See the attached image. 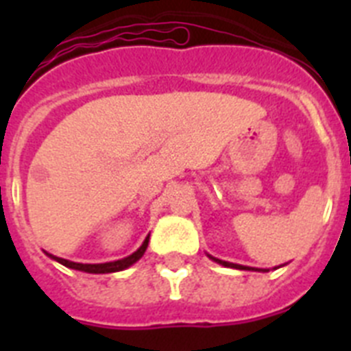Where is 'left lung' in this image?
Segmentation results:
<instances>
[{
  "label": "left lung",
  "instance_id": "8db88e82",
  "mask_svg": "<svg viewBox=\"0 0 351 351\" xmlns=\"http://www.w3.org/2000/svg\"><path fill=\"white\" fill-rule=\"evenodd\" d=\"M213 262L219 263V265H225V267H232V269H241V271H258V272H269V271H263V269H255V267H247V265H239V263H232V262H225V260H219V258H214V256L207 255ZM276 269V267H274Z\"/></svg>",
  "mask_w": 351,
  "mask_h": 351
}]
</instances>
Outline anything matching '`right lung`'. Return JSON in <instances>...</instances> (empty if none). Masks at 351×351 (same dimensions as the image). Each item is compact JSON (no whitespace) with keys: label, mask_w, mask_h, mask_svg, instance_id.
<instances>
[{"label":"right lung","mask_w":351,"mask_h":351,"mask_svg":"<svg viewBox=\"0 0 351 351\" xmlns=\"http://www.w3.org/2000/svg\"><path fill=\"white\" fill-rule=\"evenodd\" d=\"M147 244H149V234L147 237L144 239V243L142 246L138 247L137 251H133L132 255L126 256V258H121V260H114V262H105V263H79V262H71V260H64L60 258V256L51 255L45 251V255L49 258L56 260V262H60L61 265L68 269H75V271H82V272H89V274H108V272H119V271H125V269L132 267L133 263L138 262L142 258V255L145 253L147 250Z\"/></svg>","instance_id":"1"}]
</instances>
